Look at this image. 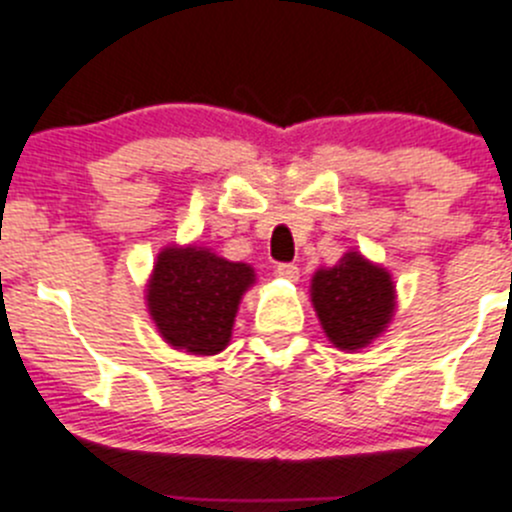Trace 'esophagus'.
Segmentation results:
<instances>
[{"label":"esophagus","mask_w":512,"mask_h":512,"mask_svg":"<svg viewBox=\"0 0 512 512\" xmlns=\"http://www.w3.org/2000/svg\"><path fill=\"white\" fill-rule=\"evenodd\" d=\"M277 275L285 277V280L297 282L299 280V267L294 265V262H280V265H277Z\"/></svg>","instance_id":"1"}]
</instances>
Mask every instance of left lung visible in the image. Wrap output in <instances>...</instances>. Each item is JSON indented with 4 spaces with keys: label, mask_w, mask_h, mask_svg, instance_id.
Returning <instances> with one entry per match:
<instances>
[{
    "label": "left lung",
    "mask_w": 512,
    "mask_h": 512,
    "mask_svg": "<svg viewBox=\"0 0 512 512\" xmlns=\"http://www.w3.org/2000/svg\"><path fill=\"white\" fill-rule=\"evenodd\" d=\"M312 302L334 347L361 349L394 314V282L389 272L349 252L339 265L314 275Z\"/></svg>",
    "instance_id": "obj_1"
}]
</instances>
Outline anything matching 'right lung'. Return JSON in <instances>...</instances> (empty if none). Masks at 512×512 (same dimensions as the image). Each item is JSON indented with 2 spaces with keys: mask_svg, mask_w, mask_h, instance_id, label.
<instances>
[{
  "mask_svg": "<svg viewBox=\"0 0 512 512\" xmlns=\"http://www.w3.org/2000/svg\"><path fill=\"white\" fill-rule=\"evenodd\" d=\"M255 272L203 247H168L158 255L148 309L165 342L190 354H218L230 342L242 292Z\"/></svg>",
  "mask_w": 512,
  "mask_h": 512,
  "instance_id": "add662e5",
  "label": "right lung"
}]
</instances>
